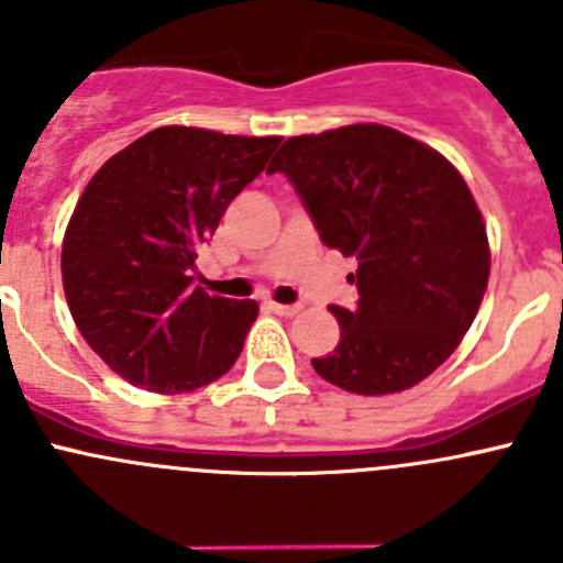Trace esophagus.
Returning <instances> with one entry per match:
<instances>
[{
  "mask_svg": "<svg viewBox=\"0 0 563 563\" xmlns=\"http://www.w3.org/2000/svg\"><path fill=\"white\" fill-rule=\"evenodd\" d=\"M269 310H275L277 316H297L302 310V305H280V302H269Z\"/></svg>",
  "mask_w": 563,
  "mask_h": 563,
  "instance_id": "esophagus-1",
  "label": "esophagus"
}]
</instances>
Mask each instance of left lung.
I'll use <instances>...</instances> for the list:
<instances>
[{"label":"left lung","mask_w":563,"mask_h":563,"mask_svg":"<svg viewBox=\"0 0 563 563\" xmlns=\"http://www.w3.org/2000/svg\"><path fill=\"white\" fill-rule=\"evenodd\" d=\"M286 174L327 247L356 258L354 310L329 305L340 343L316 373L356 395L428 378L468 332L490 275L485 223L463 176L430 146L349 124L294 135L266 174Z\"/></svg>","instance_id":"1"}]
</instances>
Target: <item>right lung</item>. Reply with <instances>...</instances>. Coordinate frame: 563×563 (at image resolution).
<instances>
[{
	"instance_id": "add662e5",
	"label": "right lung",
	"mask_w": 563,
	"mask_h": 563,
	"mask_svg": "<svg viewBox=\"0 0 563 563\" xmlns=\"http://www.w3.org/2000/svg\"><path fill=\"white\" fill-rule=\"evenodd\" d=\"M277 144L172 124L89 179L65 231L62 283L78 332L124 382L176 395L231 371L258 305L209 297L192 269Z\"/></svg>"
}]
</instances>
